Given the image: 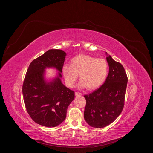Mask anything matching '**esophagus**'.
<instances>
[{"instance_id": "34e87169", "label": "esophagus", "mask_w": 153, "mask_h": 153, "mask_svg": "<svg viewBox=\"0 0 153 153\" xmlns=\"http://www.w3.org/2000/svg\"><path fill=\"white\" fill-rule=\"evenodd\" d=\"M75 95L76 96H82V94L80 93H79V92H75Z\"/></svg>"}]
</instances>
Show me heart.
Returning a JSON list of instances; mask_svg holds the SVG:
<instances>
[{
  "mask_svg": "<svg viewBox=\"0 0 153 153\" xmlns=\"http://www.w3.org/2000/svg\"><path fill=\"white\" fill-rule=\"evenodd\" d=\"M108 71V65L102 58L96 59L89 55L79 54L71 60V65H65L62 73L65 83L73 87L78 75L80 80L78 86L88 90L95 89L104 82Z\"/></svg>",
  "mask_w": 153,
  "mask_h": 153,
  "instance_id": "obj_1",
  "label": "heart"
}]
</instances>
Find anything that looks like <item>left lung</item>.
<instances>
[{
	"instance_id": "8db88e82",
	"label": "left lung",
	"mask_w": 153,
	"mask_h": 153,
	"mask_svg": "<svg viewBox=\"0 0 153 153\" xmlns=\"http://www.w3.org/2000/svg\"><path fill=\"white\" fill-rule=\"evenodd\" d=\"M109 73L104 83L89 94L84 119L92 127L102 128L113 122L120 114L124 106L128 77L122 65L106 52Z\"/></svg>"
}]
</instances>
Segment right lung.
<instances>
[{
  "instance_id": "1",
  "label": "right lung",
  "mask_w": 153,
  "mask_h": 153,
  "mask_svg": "<svg viewBox=\"0 0 153 153\" xmlns=\"http://www.w3.org/2000/svg\"><path fill=\"white\" fill-rule=\"evenodd\" d=\"M67 54L51 49L33 60L30 64L22 86L27 111L37 123L55 127L66 118L68 106L74 99V92L62 82L61 73ZM54 68L56 76L48 80L45 70Z\"/></svg>"
}]
</instances>
